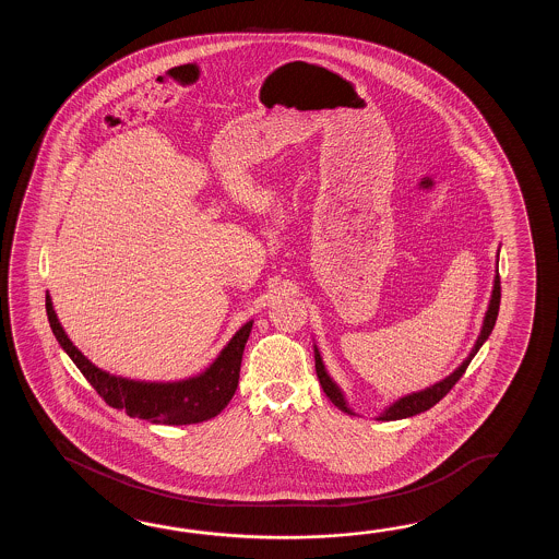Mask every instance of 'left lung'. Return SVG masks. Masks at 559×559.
<instances>
[{"label":"left lung","mask_w":559,"mask_h":559,"mask_svg":"<svg viewBox=\"0 0 559 559\" xmlns=\"http://www.w3.org/2000/svg\"><path fill=\"white\" fill-rule=\"evenodd\" d=\"M499 301H501V282H499L498 274L496 275V280H493V294H491V299H489V308H487L484 328H481V333H479V337H477V342H475L474 349H472L469 357L465 359L460 368L453 371L452 376H448L445 380L436 383V385H431V388L424 390V392L405 395L400 402L390 405L378 419H381V421H393V419H404V417H412L416 416V414H421V412H428L429 407H433V405L438 404L440 400H443L448 393L452 392L453 385L464 376L465 369L469 366V361L474 359L477 349L484 345V342L489 337V333L493 330L496 320H498ZM316 373H318V380H320L323 392L332 400V404L335 405V407H340L345 414H354V412L347 407V404H345L344 395L340 392V388L333 383L332 378L328 376V371L323 368L318 347H316Z\"/></svg>","instance_id":"left-lung-1"}]
</instances>
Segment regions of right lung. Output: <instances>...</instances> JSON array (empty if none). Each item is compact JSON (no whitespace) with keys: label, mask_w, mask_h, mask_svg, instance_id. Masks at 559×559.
Here are the masks:
<instances>
[{"label":"right lung","mask_w":559,"mask_h":559,"mask_svg":"<svg viewBox=\"0 0 559 559\" xmlns=\"http://www.w3.org/2000/svg\"><path fill=\"white\" fill-rule=\"evenodd\" d=\"M46 311L51 332L66 354L72 357L73 364L84 373L85 380L92 383V388L107 405L123 409L128 416L142 417L166 426L200 424L217 416L238 390L241 356L250 337L251 321L231 337V342L202 376L178 383H142L116 378L95 368L63 332L49 296H46Z\"/></svg>","instance_id":"1"}]
</instances>
